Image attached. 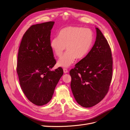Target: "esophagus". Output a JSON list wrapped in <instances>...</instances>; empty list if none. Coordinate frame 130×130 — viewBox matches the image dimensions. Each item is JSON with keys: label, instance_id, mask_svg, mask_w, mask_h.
Segmentation results:
<instances>
[{"label": "esophagus", "instance_id": "1", "mask_svg": "<svg viewBox=\"0 0 130 130\" xmlns=\"http://www.w3.org/2000/svg\"><path fill=\"white\" fill-rule=\"evenodd\" d=\"M63 71H64V73H67L68 72V70L66 69H63Z\"/></svg>", "mask_w": 130, "mask_h": 130}]
</instances>
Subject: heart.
Wrapping results in <instances>:
<instances>
[{"mask_svg": "<svg viewBox=\"0 0 130 130\" xmlns=\"http://www.w3.org/2000/svg\"><path fill=\"white\" fill-rule=\"evenodd\" d=\"M94 35L90 29L80 27H68L62 29L59 35L51 39L50 47L54 54L61 57L64 52L68 51L59 59L57 65L68 68L75 62L76 58L82 59L90 51Z\"/></svg>", "mask_w": 130, "mask_h": 130, "instance_id": "obj_1", "label": "heart"}]
</instances>
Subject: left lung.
Masks as SVG:
<instances>
[{
  "mask_svg": "<svg viewBox=\"0 0 130 130\" xmlns=\"http://www.w3.org/2000/svg\"><path fill=\"white\" fill-rule=\"evenodd\" d=\"M95 42L87 56L70 71L71 88L77 102L85 108L97 105L108 91L113 59L108 41L98 28Z\"/></svg>",
  "mask_w": 130,
  "mask_h": 130,
  "instance_id": "8db88e82",
  "label": "left lung"
}]
</instances>
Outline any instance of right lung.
<instances>
[{"mask_svg":"<svg viewBox=\"0 0 130 130\" xmlns=\"http://www.w3.org/2000/svg\"><path fill=\"white\" fill-rule=\"evenodd\" d=\"M54 22L32 25L22 38L17 58V72L22 91L37 106L50 101L63 70L51 69L56 64L50 47Z\"/></svg>","mask_w":130,"mask_h":130,"instance_id":"1","label":"right lung"}]
</instances>
